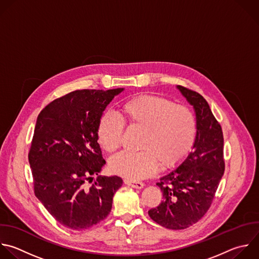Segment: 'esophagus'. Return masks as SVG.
Listing matches in <instances>:
<instances>
[{"mask_svg": "<svg viewBox=\"0 0 259 259\" xmlns=\"http://www.w3.org/2000/svg\"><path fill=\"white\" fill-rule=\"evenodd\" d=\"M125 184L128 185V186H131L133 188H136V189H141L143 188L144 184L142 182H138V181H132V180H129V179H125L124 180Z\"/></svg>", "mask_w": 259, "mask_h": 259, "instance_id": "1", "label": "esophagus"}]
</instances>
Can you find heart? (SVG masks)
<instances>
[{"label": "heart", "instance_id": "b5f03b06", "mask_svg": "<svg viewBox=\"0 0 259 259\" xmlns=\"http://www.w3.org/2000/svg\"><path fill=\"white\" fill-rule=\"evenodd\" d=\"M124 122L143 128L140 151H122L110 160L114 173L130 180L151 175L157 166L174 165L191 150L196 138V120L190 109L166 99L141 96L125 103L120 117L106 113L99 123V140L107 151L122 143Z\"/></svg>", "mask_w": 259, "mask_h": 259}]
</instances>
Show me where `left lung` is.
Masks as SVG:
<instances>
[{
  "label": "left lung",
  "mask_w": 259,
  "mask_h": 259,
  "mask_svg": "<svg viewBox=\"0 0 259 259\" xmlns=\"http://www.w3.org/2000/svg\"><path fill=\"white\" fill-rule=\"evenodd\" d=\"M177 90L193 107L196 138L192 151L159 178L163 200L148 210L151 220L170 230L189 228L206 213L225 171L223 131L207 102L183 86Z\"/></svg>",
  "instance_id": "left-lung-1"
}]
</instances>
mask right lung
<instances>
[{"label":"right lung","mask_w":259,"mask_h":259,"mask_svg":"<svg viewBox=\"0 0 259 259\" xmlns=\"http://www.w3.org/2000/svg\"><path fill=\"white\" fill-rule=\"evenodd\" d=\"M124 89L72 92L38 115L28 154L34 193L63 226L81 231L105 220L122 186L118 176H99L102 156L99 123L109 104ZM98 178L87 185L93 176Z\"/></svg>","instance_id":"1"}]
</instances>
